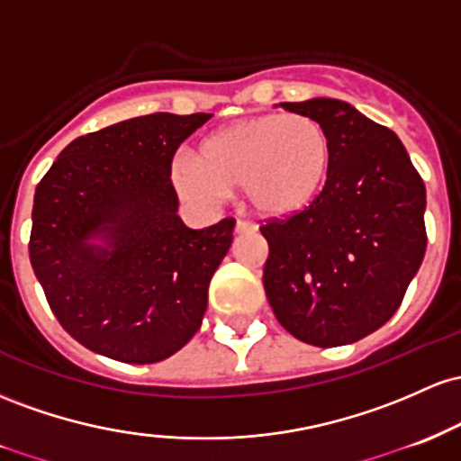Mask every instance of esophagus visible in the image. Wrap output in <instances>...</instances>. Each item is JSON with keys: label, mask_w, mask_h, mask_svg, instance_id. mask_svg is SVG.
Masks as SVG:
<instances>
[{"label": "esophagus", "mask_w": 461, "mask_h": 461, "mask_svg": "<svg viewBox=\"0 0 461 461\" xmlns=\"http://www.w3.org/2000/svg\"><path fill=\"white\" fill-rule=\"evenodd\" d=\"M255 230H257V226L252 224V221H248V220H237L235 232H240V235H246V232H255Z\"/></svg>", "instance_id": "1"}]
</instances>
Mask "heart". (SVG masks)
<instances>
[{
  "label": "heart",
  "mask_w": 461,
  "mask_h": 461,
  "mask_svg": "<svg viewBox=\"0 0 461 461\" xmlns=\"http://www.w3.org/2000/svg\"><path fill=\"white\" fill-rule=\"evenodd\" d=\"M333 146L313 117L263 113L229 123L200 143L198 157L178 152L169 165L176 191L195 204H213L240 189L261 215L307 209L327 185Z\"/></svg>",
  "instance_id": "heart-1"
}]
</instances>
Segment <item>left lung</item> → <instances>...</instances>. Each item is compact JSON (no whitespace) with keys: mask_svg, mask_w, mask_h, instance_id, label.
I'll return each instance as SVG.
<instances>
[{"mask_svg":"<svg viewBox=\"0 0 461 461\" xmlns=\"http://www.w3.org/2000/svg\"><path fill=\"white\" fill-rule=\"evenodd\" d=\"M283 108L327 128L333 165L307 209L258 229L270 255L263 287L281 327L330 348L384 327L427 250L425 183L401 139L329 97Z\"/></svg>","mask_w":461,"mask_h":461,"instance_id":"obj_1","label":"left lung"}]
</instances>
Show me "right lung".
<instances>
[{"instance_id":"right-lung-1","label":"right lung","mask_w":461,"mask_h":461,"mask_svg":"<svg viewBox=\"0 0 461 461\" xmlns=\"http://www.w3.org/2000/svg\"><path fill=\"white\" fill-rule=\"evenodd\" d=\"M211 117L152 113L77 137L36 185L30 263L60 327L93 353L157 364L203 324L235 220L187 229L169 165ZM95 234L108 249L86 244Z\"/></svg>"}]
</instances>
